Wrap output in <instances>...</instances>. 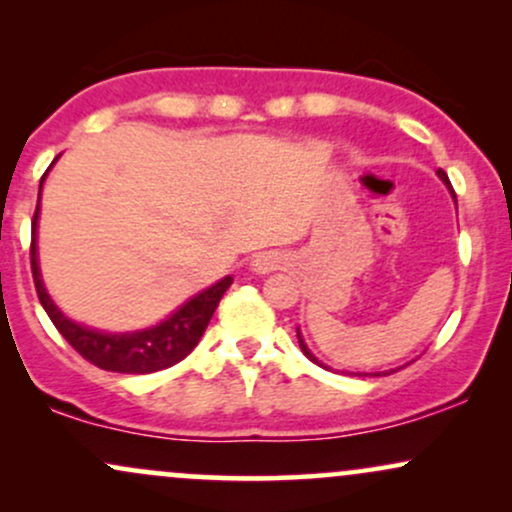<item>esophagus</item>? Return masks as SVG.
I'll return each instance as SVG.
<instances>
[{"label":"esophagus","mask_w":512,"mask_h":512,"mask_svg":"<svg viewBox=\"0 0 512 512\" xmlns=\"http://www.w3.org/2000/svg\"><path fill=\"white\" fill-rule=\"evenodd\" d=\"M281 264H284V260H281L276 252H260V255L252 257L250 269L255 274H269L274 272V269H281Z\"/></svg>","instance_id":"1"}]
</instances>
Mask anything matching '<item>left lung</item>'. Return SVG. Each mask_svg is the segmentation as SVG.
<instances>
[{
  "label": "left lung",
  "mask_w": 512,
  "mask_h": 512,
  "mask_svg": "<svg viewBox=\"0 0 512 512\" xmlns=\"http://www.w3.org/2000/svg\"><path fill=\"white\" fill-rule=\"evenodd\" d=\"M438 178H440V180H443V182H445V187H448V190L452 192V185H450L448 175H445V170H438ZM452 197H455V195H452ZM296 337H298V344H301V351H303V354H305V356H308V358H310V361H313V363H320V361H317V358H315L313 354H310L308 344H305V342H303V334H301V330H296ZM320 366H322V363H320ZM390 373H395V370H383V373H375V375H390ZM358 375H368V373H358ZM370 375H373V373H370Z\"/></svg>",
  "instance_id": "obj_1"
}]
</instances>
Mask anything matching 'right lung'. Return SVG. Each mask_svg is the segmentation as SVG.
Listing matches in <instances>:
<instances>
[{
	"instance_id": "right-lung-1",
	"label": "right lung",
	"mask_w": 512,
	"mask_h": 512,
	"mask_svg": "<svg viewBox=\"0 0 512 512\" xmlns=\"http://www.w3.org/2000/svg\"><path fill=\"white\" fill-rule=\"evenodd\" d=\"M55 161H52V166H55ZM45 175L43 180H40L38 207H35L33 214L31 269L35 291H38L40 303H43L45 313L50 315L52 325L60 330L62 337L67 339L86 361H91L93 366L103 370H113V373H156V370L175 366V363L182 361V358L199 344V339H202L204 330H207L211 315H214L221 296L226 293L228 286L233 284L231 276H223V279L216 281L214 286L199 291L197 296L190 298V301L182 303L175 313H170L166 320L156 322V325L146 327V330L103 332L93 330V327L79 325V322H74L72 317H67L60 308H57L55 301L50 298L48 289H45L43 276H40L38 245H35V240H38L40 192H43Z\"/></svg>"
}]
</instances>
